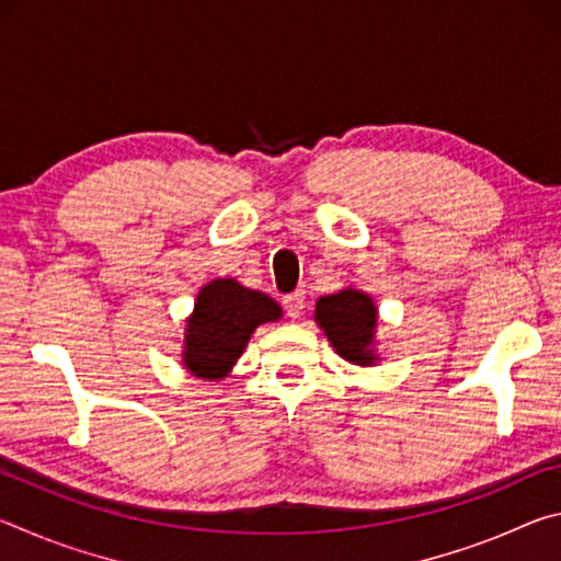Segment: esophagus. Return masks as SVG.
<instances>
[{
    "mask_svg": "<svg viewBox=\"0 0 561 561\" xmlns=\"http://www.w3.org/2000/svg\"><path fill=\"white\" fill-rule=\"evenodd\" d=\"M304 291L301 289H297V291H291V294H287V297L282 299V304H284V309H287V314L291 317V319H297V317H301V311H304Z\"/></svg>",
    "mask_w": 561,
    "mask_h": 561,
    "instance_id": "esophagus-1",
    "label": "esophagus"
}]
</instances>
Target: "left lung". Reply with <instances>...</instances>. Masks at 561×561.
<instances>
[{"label":"left lung","mask_w":561,"mask_h":561,"mask_svg":"<svg viewBox=\"0 0 561 561\" xmlns=\"http://www.w3.org/2000/svg\"><path fill=\"white\" fill-rule=\"evenodd\" d=\"M317 324L324 329L329 344L341 358L356 366H374L378 309L368 294L358 289H341L329 297H319L314 309Z\"/></svg>","instance_id":"left-lung-1"}]
</instances>
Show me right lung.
I'll return each mask as SVG.
<instances>
[{
	"label": "right lung",
	"instance_id": "right-lung-1",
	"mask_svg": "<svg viewBox=\"0 0 561 561\" xmlns=\"http://www.w3.org/2000/svg\"><path fill=\"white\" fill-rule=\"evenodd\" d=\"M282 319V307L267 294L234 279H213L195 299L187 319L183 366L197 378L217 381L232 371L254 329Z\"/></svg>",
	"mask_w": 561,
	"mask_h": 561
}]
</instances>
